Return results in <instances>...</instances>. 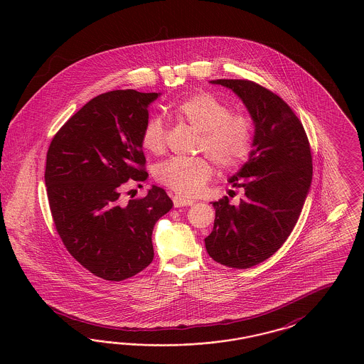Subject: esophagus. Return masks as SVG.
Wrapping results in <instances>:
<instances>
[{"label": "esophagus", "instance_id": "obj_1", "mask_svg": "<svg viewBox=\"0 0 364 364\" xmlns=\"http://www.w3.org/2000/svg\"><path fill=\"white\" fill-rule=\"evenodd\" d=\"M174 208H184V206H192L193 200L192 199H187L184 196L180 195H174L173 196Z\"/></svg>", "mask_w": 364, "mask_h": 364}]
</instances>
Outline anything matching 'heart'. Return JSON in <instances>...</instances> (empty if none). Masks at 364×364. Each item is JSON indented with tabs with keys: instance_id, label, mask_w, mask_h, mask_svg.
I'll list each match as a JSON object with an SVG mask.
<instances>
[{
	"instance_id": "b5f03b06",
	"label": "heart",
	"mask_w": 364,
	"mask_h": 364,
	"mask_svg": "<svg viewBox=\"0 0 364 364\" xmlns=\"http://www.w3.org/2000/svg\"><path fill=\"white\" fill-rule=\"evenodd\" d=\"M174 114L200 132L198 150L208 154L221 171L239 168L255 143V122L244 112L210 92H196L174 106ZM166 144V127L159 116H150L141 129V146L159 154ZM213 165L205 156L171 158L156 168V180L183 196H193L206 187Z\"/></svg>"
}]
</instances>
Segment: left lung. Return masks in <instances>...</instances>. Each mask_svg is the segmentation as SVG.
<instances>
[{"mask_svg": "<svg viewBox=\"0 0 364 364\" xmlns=\"http://www.w3.org/2000/svg\"><path fill=\"white\" fill-rule=\"evenodd\" d=\"M255 122L248 161L229 178L242 188L237 206L228 196L213 202L215 220L205 239L208 255L228 267L248 269L270 258L299 220L311 187V149L303 124L277 94L251 80L218 79Z\"/></svg>", "mask_w": 364, "mask_h": 364, "instance_id": "obj_1", "label": "left lung"}]
</instances>
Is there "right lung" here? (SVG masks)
Instances as JSON below:
<instances>
[{
    "label": "right lung",
    "mask_w": 364,
    "mask_h": 364,
    "mask_svg": "<svg viewBox=\"0 0 364 364\" xmlns=\"http://www.w3.org/2000/svg\"><path fill=\"white\" fill-rule=\"evenodd\" d=\"M158 92L114 90L88 101L54 135L45 184L53 221L70 255L88 272L122 281L154 258L151 235L173 202L153 186L124 205L128 180L144 181L141 129Z\"/></svg>",
    "instance_id": "right-lung-1"
}]
</instances>
